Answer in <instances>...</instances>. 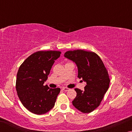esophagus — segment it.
I'll return each mask as SVG.
<instances>
[{"instance_id":"1","label":"esophagus","mask_w":132,"mask_h":132,"mask_svg":"<svg viewBox=\"0 0 132 132\" xmlns=\"http://www.w3.org/2000/svg\"><path fill=\"white\" fill-rule=\"evenodd\" d=\"M62 90H64V91H69V90H70V89L68 88H67V87H62Z\"/></svg>"}]
</instances>
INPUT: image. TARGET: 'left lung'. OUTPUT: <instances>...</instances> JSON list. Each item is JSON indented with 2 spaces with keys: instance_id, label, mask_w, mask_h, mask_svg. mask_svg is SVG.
<instances>
[{
  "instance_id": "1",
  "label": "left lung",
  "mask_w": 132,
  "mask_h": 132,
  "mask_svg": "<svg viewBox=\"0 0 132 132\" xmlns=\"http://www.w3.org/2000/svg\"><path fill=\"white\" fill-rule=\"evenodd\" d=\"M64 56L76 64L78 77L86 82L84 90L75 88L77 95L72 104L82 113H90L100 105L108 90L110 80L101 58L93 52L69 51Z\"/></svg>"
}]
</instances>
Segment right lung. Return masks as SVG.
<instances>
[{"label": "right lung", "mask_w": 132, "mask_h": 132, "mask_svg": "<svg viewBox=\"0 0 132 132\" xmlns=\"http://www.w3.org/2000/svg\"><path fill=\"white\" fill-rule=\"evenodd\" d=\"M59 51H38L31 55L20 66L15 87L23 106L31 112L44 114L53 108L61 89L50 88L45 81L48 79Z\"/></svg>", "instance_id": "add662e5"}]
</instances>
